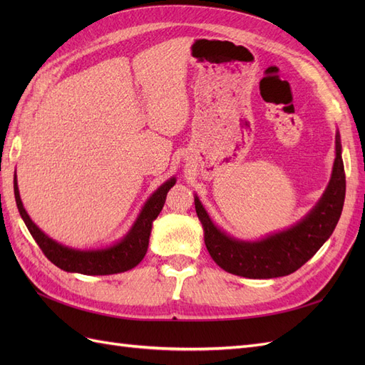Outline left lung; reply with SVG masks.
<instances>
[{
	"mask_svg": "<svg viewBox=\"0 0 365 365\" xmlns=\"http://www.w3.org/2000/svg\"><path fill=\"white\" fill-rule=\"evenodd\" d=\"M335 150L332 176L311 212L292 227L257 240H240L227 235L213 222L195 195V208L204 228L205 247L220 268L247 279H274L292 274L314 257L332 236L344 205L346 175L339 132H336Z\"/></svg>",
	"mask_w": 365,
	"mask_h": 365,
	"instance_id": "obj_1",
	"label": "left lung"
}]
</instances>
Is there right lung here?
<instances>
[{"label": "right lung", "instance_id": "obj_1", "mask_svg": "<svg viewBox=\"0 0 365 365\" xmlns=\"http://www.w3.org/2000/svg\"><path fill=\"white\" fill-rule=\"evenodd\" d=\"M175 182L176 178L172 176V178L161 184L150 195L146 204L143 205L134 225L130 227V230L123 237L113 245L97 250L70 248L67 245L59 244V242L43 233L30 219L23 205V201H21L16 172L14 178V190L21 217H23L33 239L36 240V244L51 263L67 272H79L85 275H109L132 269L146 256L152 224L158 217L164 207L165 196H168V192L175 185Z\"/></svg>", "mask_w": 365, "mask_h": 365}]
</instances>
